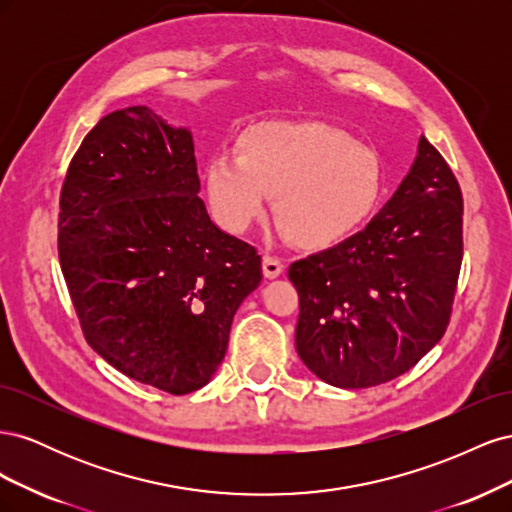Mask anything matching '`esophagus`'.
Here are the masks:
<instances>
[{
  "mask_svg": "<svg viewBox=\"0 0 512 512\" xmlns=\"http://www.w3.org/2000/svg\"><path fill=\"white\" fill-rule=\"evenodd\" d=\"M262 273H265L267 280H275V277H280L284 273V262L277 256L267 254L262 258Z\"/></svg>",
  "mask_w": 512,
  "mask_h": 512,
  "instance_id": "1",
  "label": "esophagus"
}]
</instances>
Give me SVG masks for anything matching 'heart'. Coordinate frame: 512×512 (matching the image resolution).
I'll list each match as a JSON object with an SVG mask.
<instances>
[{"instance_id":"heart-1","label":"heart","mask_w":512,"mask_h":512,"mask_svg":"<svg viewBox=\"0 0 512 512\" xmlns=\"http://www.w3.org/2000/svg\"><path fill=\"white\" fill-rule=\"evenodd\" d=\"M384 190L378 153L318 121H265L243 132L239 158L215 156L205 168L211 213L245 232L267 213L303 247H331L354 235Z\"/></svg>"}]
</instances>
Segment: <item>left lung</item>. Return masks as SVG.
I'll return each instance as SVG.
<instances>
[{"label":"left lung","instance_id":"8db88e82","mask_svg":"<svg viewBox=\"0 0 512 512\" xmlns=\"http://www.w3.org/2000/svg\"><path fill=\"white\" fill-rule=\"evenodd\" d=\"M461 215L453 170L421 136L408 175L365 230L292 262L294 344L314 376L369 389L406 374L440 342L463 258Z\"/></svg>","mask_w":512,"mask_h":512}]
</instances>
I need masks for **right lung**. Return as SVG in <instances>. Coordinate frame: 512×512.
Masks as SVG:
<instances>
[{"mask_svg": "<svg viewBox=\"0 0 512 512\" xmlns=\"http://www.w3.org/2000/svg\"><path fill=\"white\" fill-rule=\"evenodd\" d=\"M194 138L149 106L98 121L61 188L59 262L87 344L128 378L188 395L213 378L262 280L209 218Z\"/></svg>", "mask_w": 512, "mask_h": 512, "instance_id": "right-lung-1", "label": "right lung"}]
</instances>
